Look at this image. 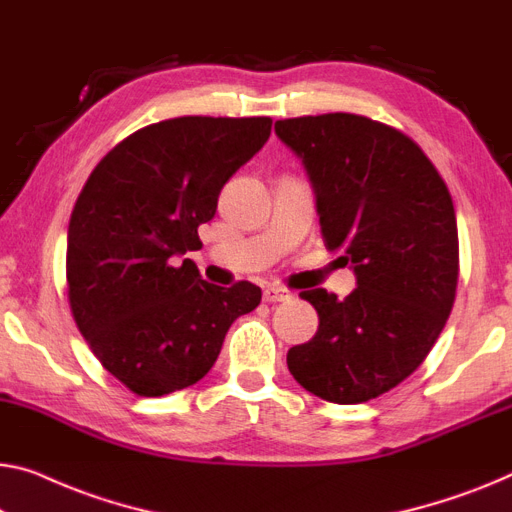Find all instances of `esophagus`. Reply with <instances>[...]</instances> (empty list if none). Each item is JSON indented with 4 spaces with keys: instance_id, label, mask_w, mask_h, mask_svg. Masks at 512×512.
<instances>
[{
    "instance_id": "esophagus-1",
    "label": "esophagus",
    "mask_w": 512,
    "mask_h": 512,
    "mask_svg": "<svg viewBox=\"0 0 512 512\" xmlns=\"http://www.w3.org/2000/svg\"><path fill=\"white\" fill-rule=\"evenodd\" d=\"M292 299V292L282 285H266L264 287V301L278 303V301H289Z\"/></svg>"
}]
</instances>
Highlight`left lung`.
Masks as SVG:
<instances>
[{
    "label": "left lung",
    "mask_w": 512,
    "mask_h": 512,
    "mask_svg": "<svg viewBox=\"0 0 512 512\" xmlns=\"http://www.w3.org/2000/svg\"><path fill=\"white\" fill-rule=\"evenodd\" d=\"M276 135L308 172L322 236L342 250L356 289L315 305V338L287 352L294 379L317 398L356 404L391 391L430 354L457 287L451 193L421 147L358 114L276 121Z\"/></svg>",
    "instance_id": "1"
}]
</instances>
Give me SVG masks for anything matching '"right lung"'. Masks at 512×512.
Returning <instances> with one entry per match:
<instances>
[{"mask_svg":"<svg viewBox=\"0 0 512 512\" xmlns=\"http://www.w3.org/2000/svg\"><path fill=\"white\" fill-rule=\"evenodd\" d=\"M271 135L269 117H179L119 142L82 188L68 223L75 324L110 375L144 398L193 386L213 368L253 282L220 287L193 259L197 227Z\"/></svg>","mask_w":512,"mask_h":512,"instance_id":"1","label":"right lung"}]
</instances>
